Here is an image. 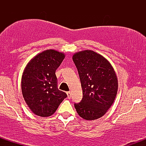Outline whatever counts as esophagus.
Listing matches in <instances>:
<instances>
[{
    "label": "esophagus",
    "instance_id": "esophagus-1",
    "mask_svg": "<svg viewBox=\"0 0 146 146\" xmlns=\"http://www.w3.org/2000/svg\"><path fill=\"white\" fill-rule=\"evenodd\" d=\"M66 94H67V96H68V99H70L71 98V92H67V93H66Z\"/></svg>",
    "mask_w": 146,
    "mask_h": 146
}]
</instances>
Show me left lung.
Returning <instances> with one entry per match:
<instances>
[{"label": "left lung", "instance_id": "left-lung-1", "mask_svg": "<svg viewBox=\"0 0 146 146\" xmlns=\"http://www.w3.org/2000/svg\"><path fill=\"white\" fill-rule=\"evenodd\" d=\"M73 60L83 93L81 102L74 104L77 113L86 120L100 118L116 98L118 81L114 68L104 57L90 50L75 53Z\"/></svg>", "mask_w": 146, "mask_h": 146}]
</instances>
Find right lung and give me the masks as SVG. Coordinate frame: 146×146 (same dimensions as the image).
Masks as SVG:
<instances>
[{"instance_id": "add662e5", "label": "right lung", "mask_w": 146, "mask_h": 146, "mask_svg": "<svg viewBox=\"0 0 146 146\" xmlns=\"http://www.w3.org/2000/svg\"><path fill=\"white\" fill-rule=\"evenodd\" d=\"M64 57L61 52L46 50L30 60L25 67L22 76V93L35 115L51 116L67 97L66 93L58 89L56 75Z\"/></svg>"}]
</instances>
